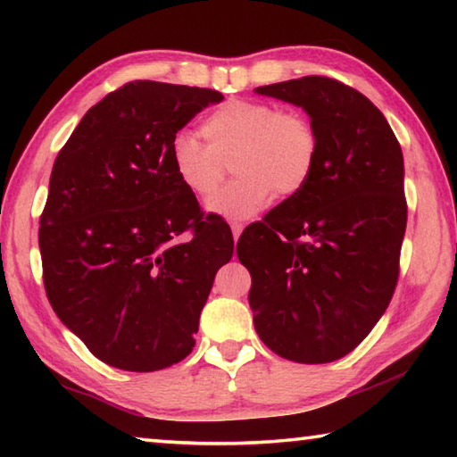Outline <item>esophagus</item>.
Here are the masks:
<instances>
[{
	"label": "esophagus",
	"instance_id": "1",
	"mask_svg": "<svg viewBox=\"0 0 457 457\" xmlns=\"http://www.w3.org/2000/svg\"><path fill=\"white\" fill-rule=\"evenodd\" d=\"M242 231H244V226H242V223H237V221L231 223V234H234V239H236V242H237V237L242 236Z\"/></svg>",
	"mask_w": 457,
	"mask_h": 457
}]
</instances>
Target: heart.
I'll return each mask as SVG.
<instances>
[{
    "label": "heart",
    "mask_w": 457,
    "mask_h": 457,
    "mask_svg": "<svg viewBox=\"0 0 457 457\" xmlns=\"http://www.w3.org/2000/svg\"><path fill=\"white\" fill-rule=\"evenodd\" d=\"M201 137L173 141V169L185 189L207 197L217 188L225 163L238 179L207 201V212L226 220H250L311 183L320 138L304 114L280 111L264 100H228L201 122Z\"/></svg>",
    "instance_id": "b5f03b06"
}]
</instances>
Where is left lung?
I'll list each match as a JSON object with an SVG mask.
<instances>
[{
    "instance_id": "8db88e82",
    "label": "left lung",
    "mask_w": 457,
    "mask_h": 457,
    "mask_svg": "<svg viewBox=\"0 0 457 457\" xmlns=\"http://www.w3.org/2000/svg\"><path fill=\"white\" fill-rule=\"evenodd\" d=\"M300 106L320 138L311 183L239 237L253 327L280 357L349 354L381 319L407 226L403 153L383 112L351 87L304 76L256 88Z\"/></svg>"
}]
</instances>
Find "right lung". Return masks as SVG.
<instances>
[{
  "mask_svg": "<svg viewBox=\"0 0 457 457\" xmlns=\"http://www.w3.org/2000/svg\"><path fill=\"white\" fill-rule=\"evenodd\" d=\"M221 100L210 88L129 82L92 106L58 153L40 218L46 294L106 365L151 373L195 346L234 237L204 218L171 149L177 130Z\"/></svg>",
  "mask_w": 457,
  "mask_h": 457,
  "instance_id": "right-lung-1",
  "label": "right lung"
}]
</instances>
